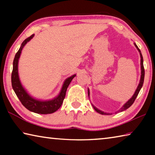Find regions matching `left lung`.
<instances>
[{
    "instance_id": "8db88e82",
    "label": "left lung",
    "mask_w": 155,
    "mask_h": 155,
    "mask_svg": "<svg viewBox=\"0 0 155 155\" xmlns=\"http://www.w3.org/2000/svg\"><path fill=\"white\" fill-rule=\"evenodd\" d=\"M134 45L135 46L136 48H137V49L138 50L139 52H140V57H141V64H141V78H140V83H139V85L137 86V89H136V90L135 91L134 94H133V96L131 97V98L129 100H128V101L124 104V105L122 106V107L121 109H120V110H118V111H117L115 112V114H117V113H119V112H122L123 111H125L126 109H127L128 108H129V107L131 105H132V104H133V103H134V101H135L136 98H137L138 94H139V92H140V90L141 89V87H142L143 84L144 74H145V72H144V68H143V57H142V54H141V53L140 50L139 49L138 46L136 45L135 43H134ZM90 90H89V89H88V96L89 97H90ZM92 106L94 107V109H95V111L96 112L99 113L100 114H102V115H112L111 113V114H110V113H105V112H104V111H102L101 110H100L98 108H96V107L95 106H94L93 104H92Z\"/></svg>"
}]
</instances>
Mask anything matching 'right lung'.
Masks as SVG:
<instances>
[{
  "label": "right lung",
  "mask_w": 155,
  "mask_h": 155,
  "mask_svg": "<svg viewBox=\"0 0 155 155\" xmlns=\"http://www.w3.org/2000/svg\"><path fill=\"white\" fill-rule=\"evenodd\" d=\"M34 37V34L31 35L29 38L26 39L21 44L20 48L15 54L14 62H13V71L12 73V85L13 90L15 91L18 98L23 104L30 111H32L39 114H50L57 111L63 103L65 98V93L67 88L69 86L70 82L76 77V74H73L71 77L67 78L63 84L61 90L60 91L58 96L55 98L48 100V101H41L36 99L31 96L28 94L25 87H23L20 82L19 74H18V61L22 53V51L25 46Z\"/></svg>",
  "instance_id": "add662e5"
}]
</instances>
